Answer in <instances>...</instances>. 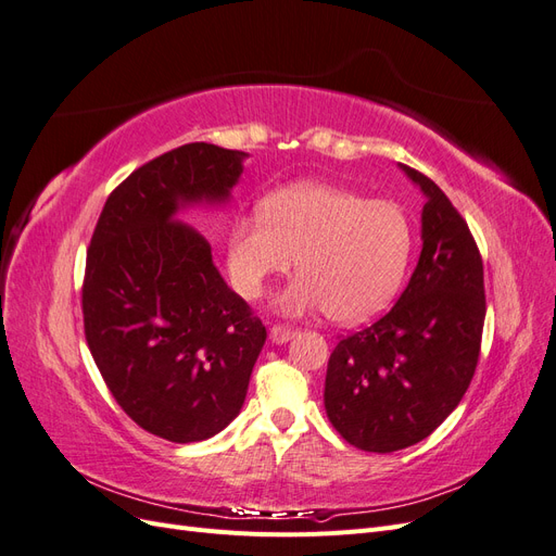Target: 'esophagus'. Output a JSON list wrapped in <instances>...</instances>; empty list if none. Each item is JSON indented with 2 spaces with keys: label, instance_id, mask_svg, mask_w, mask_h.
I'll return each instance as SVG.
<instances>
[{
  "label": "esophagus",
  "instance_id": "34e87169",
  "mask_svg": "<svg viewBox=\"0 0 556 556\" xmlns=\"http://www.w3.org/2000/svg\"><path fill=\"white\" fill-rule=\"evenodd\" d=\"M296 336L294 327H285V325H274L271 327V341L274 343H288Z\"/></svg>",
  "mask_w": 556,
  "mask_h": 556
}]
</instances>
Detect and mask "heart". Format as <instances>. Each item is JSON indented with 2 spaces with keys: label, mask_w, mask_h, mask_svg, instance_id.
<instances>
[{
  "label": "heart",
  "mask_w": 556,
  "mask_h": 556,
  "mask_svg": "<svg viewBox=\"0 0 556 556\" xmlns=\"http://www.w3.org/2000/svg\"><path fill=\"white\" fill-rule=\"evenodd\" d=\"M413 245L410 217L396 201L304 180L268 194L260 217L231 225L229 271L243 296L257 299L296 257L301 276L278 306L290 315L325 308L333 323L359 325L390 306Z\"/></svg>",
  "instance_id": "1"
}]
</instances>
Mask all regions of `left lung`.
Returning a JSON list of instances; mask_svg holds the SVG:
<instances>
[{
  "label": "left lung",
  "mask_w": 556,
  "mask_h": 556,
  "mask_svg": "<svg viewBox=\"0 0 556 556\" xmlns=\"http://www.w3.org/2000/svg\"><path fill=\"white\" fill-rule=\"evenodd\" d=\"M401 169L427 194L422 255L394 308L336 343L325 380L329 422L366 452L425 441L459 406L486 311L482 257L462 213L431 178Z\"/></svg>",
  "instance_id": "8db88e82"
}]
</instances>
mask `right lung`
<instances>
[{
    "label": "right lung",
    "mask_w": 556,
    "mask_h": 556,
    "mask_svg": "<svg viewBox=\"0 0 556 556\" xmlns=\"http://www.w3.org/2000/svg\"><path fill=\"white\" fill-rule=\"evenodd\" d=\"M245 153L185 143L131 172L92 231L80 306L92 359L134 422L172 443L206 441L239 415L266 327L227 288L211 243L176 220L225 201Z\"/></svg>",
    "instance_id": "right-lung-1"
}]
</instances>
